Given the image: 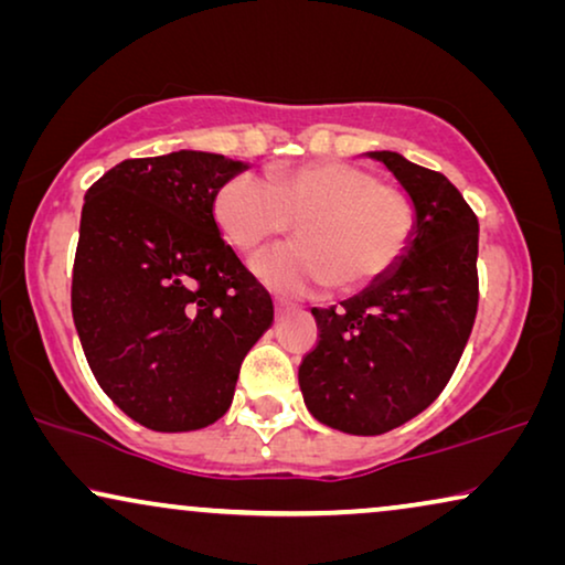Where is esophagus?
Returning <instances> with one entry per match:
<instances>
[{"mask_svg": "<svg viewBox=\"0 0 565 565\" xmlns=\"http://www.w3.org/2000/svg\"><path fill=\"white\" fill-rule=\"evenodd\" d=\"M288 311H292V303H290V300L275 298V316H277V319H282V316L288 313Z\"/></svg>", "mask_w": 565, "mask_h": 565, "instance_id": "obj_1", "label": "esophagus"}]
</instances>
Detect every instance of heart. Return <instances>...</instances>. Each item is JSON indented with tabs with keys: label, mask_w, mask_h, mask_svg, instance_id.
Returning a JSON list of instances; mask_svg holds the SVG:
<instances>
[{
	"label": "heart",
	"mask_w": 565,
	"mask_h": 565,
	"mask_svg": "<svg viewBox=\"0 0 565 565\" xmlns=\"http://www.w3.org/2000/svg\"><path fill=\"white\" fill-rule=\"evenodd\" d=\"M213 218L236 252L252 254L296 221L298 244L252 262L267 288L300 296L327 288L358 292L381 282L404 259L416 231V207L404 190L367 169L327 159L275 172H242L221 184Z\"/></svg>",
	"instance_id": "heart-1"
}]
</instances>
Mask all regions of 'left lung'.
<instances>
[{
  "label": "left lung",
  "mask_w": 565,
  "mask_h": 565,
  "mask_svg": "<svg viewBox=\"0 0 565 565\" xmlns=\"http://www.w3.org/2000/svg\"><path fill=\"white\" fill-rule=\"evenodd\" d=\"M367 157L412 198V246L381 282L313 308L319 344L298 367L308 412L362 437L401 427L443 393L478 311V218L458 188L396 151Z\"/></svg>",
  "instance_id": "8db88e82"
}]
</instances>
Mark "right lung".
I'll return each mask as SVG.
<instances>
[{
    "label": "right lung",
    "mask_w": 565,
    "mask_h": 565,
    "mask_svg": "<svg viewBox=\"0 0 565 565\" xmlns=\"http://www.w3.org/2000/svg\"><path fill=\"white\" fill-rule=\"evenodd\" d=\"M244 161L207 151L126 159L84 195L72 313L99 388L153 431L228 412L275 308L221 238L213 198Z\"/></svg>",
    "instance_id": "add662e5"
}]
</instances>
